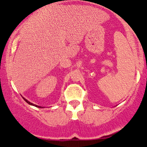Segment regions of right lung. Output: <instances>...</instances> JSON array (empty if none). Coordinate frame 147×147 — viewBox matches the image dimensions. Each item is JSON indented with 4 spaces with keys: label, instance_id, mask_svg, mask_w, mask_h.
Wrapping results in <instances>:
<instances>
[{
    "label": "right lung",
    "instance_id": "add662e5",
    "mask_svg": "<svg viewBox=\"0 0 147 147\" xmlns=\"http://www.w3.org/2000/svg\"><path fill=\"white\" fill-rule=\"evenodd\" d=\"M23 99H24V100H25V101H26V102H27L28 104H29V105H33V106L36 107H38V108H41V107H40V106H38V105H34V104L31 103V102H30L29 101H28V100H26V99H25V98H23Z\"/></svg>",
    "mask_w": 147,
    "mask_h": 147
}]
</instances>
